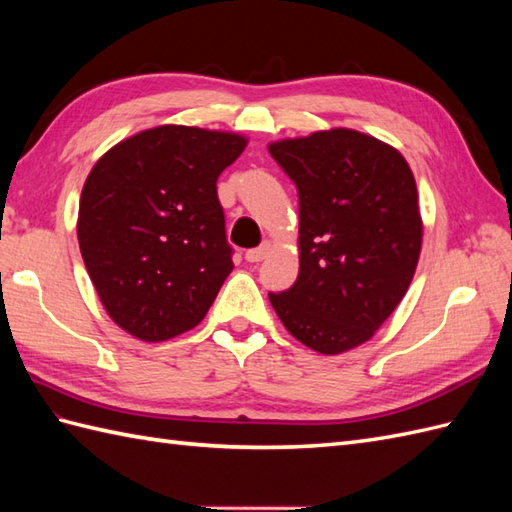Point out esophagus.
<instances>
[{
  "instance_id": "1",
  "label": "esophagus",
  "mask_w": 512,
  "mask_h": 512,
  "mask_svg": "<svg viewBox=\"0 0 512 512\" xmlns=\"http://www.w3.org/2000/svg\"><path fill=\"white\" fill-rule=\"evenodd\" d=\"M266 255H268V244H262V246H257V248H250V250H246V262L259 264Z\"/></svg>"
}]
</instances>
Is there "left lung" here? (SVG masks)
Listing matches in <instances>:
<instances>
[{
	"instance_id": "1",
	"label": "left lung",
	"mask_w": 512,
	"mask_h": 512,
	"mask_svg": "<svg viewBox=\"0 0 512 512\" xmlns=\"http://www.w3.org/2000/svg\"><path fill=\"white\" fill-rule=\"evenodd\" d=\"M270 156L299 193V275L268 292L286 330L321 354L372 339L416 273V180L394 147L354 129L281 140Z\"/></svg>"
}]
</instances>
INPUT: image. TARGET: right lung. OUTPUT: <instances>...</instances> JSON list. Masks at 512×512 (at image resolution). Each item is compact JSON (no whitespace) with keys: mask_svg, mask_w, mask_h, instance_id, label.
<instances>
[{"mask_svg":"<svg viewBox=\"0 0 512 512\" xmlns=\"http://www.w3.org/2000/svg\"><path fill=\"white\" fill-rule=\"evenodd\" d=\"M246 138L162 125L112 147L81 193L79 246L101 303L140 341L195 328L233 270L215 182Z\"/></svg>","mask_w":512,"mask_h":512,"instance_id":"add662e5","label":"right lung"}]
</instances>
